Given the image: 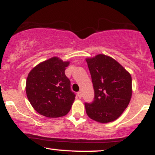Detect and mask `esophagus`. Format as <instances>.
<instances>
[{
  "mask_svg": "<svg viewBox=\"0 0 155 155\" xmlns=\"http://www.w3.org/2000/svg\"><path fill=\"white\" fill-rule=\"evenodd\" d=\"M77 95H78V96H79V98H81V97H82V93H81V92H78Z\"/></svg>",
  "mask_w": 155,
  "mask_h": 155,
  "instance_id": "obj_1",
  "label": "esophagus"
}]
</instances>
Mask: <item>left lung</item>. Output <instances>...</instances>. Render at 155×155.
<instances>
[{
    "instance_id": "8db88e82",
    "label": "left lung",
    "mask_w": 155,
    "mask_h": 155,
    "mask_svg": "<svg viewBox=\"0 0 155 155\" xmlns=\"http://www.w3.org/2000/svg\"><path fill=\"white\" fill-rule=\"evenodd\" d=\"M95 92L92 104H85L87 114L100 123L118 119L132 97L130 74L111 57L103 54L86 58Z\"/></svg>"
}]
</instances>
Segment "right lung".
Instances as JSON below:
<instances>
[{"instance_id": "1", "label": "right lung", "mask_w": 155, "mask_h": 155, "mask_svg": "<svg viewBox=\"0 0 155 155\" xmlns=\"http://www.w3.org/2000/svg\"><path fill=\"white\" fill-rule=\"evenodd\" d=\"M69 61L52 57L35 66L26 80V94L33 108L48 118H58L70 111L75 95L65 74Z\"/></svg>"}]
</instances>
